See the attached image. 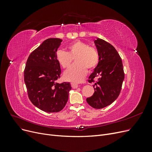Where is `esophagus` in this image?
<instances>
[{"instance_id": "34e87169", "label": "esophagus", "mask_w": 152, "mask_h": 152, "mask_svg": "<svg viewBox=\"0 0 152 152\" xmlns=\"http://www.w3.org/2000/svg\"><path fill=\"white\" fill-rule=\"evenodd\" d=\"M72 87H73V88L75 89V88H77V87H79V86H78V84H77L75 83H72Z\"/></svg>"}]
</instances>
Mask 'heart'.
Returning a JSON list of instances; mask_svg holds the SVG:
<instances>
[{
    "instance_id": "b5f03b06",
    "label": "heart",
    "mask_w": 152,
    "mask_h": 152,
    "mask_svg": "<svg viewBox=\"0 0 152 152\" xmlns=\"http://www.w3.org/2000/svg\"><path fill=\"white\" fill-rule=\"evenodd\" d=\"M58 62L63 68L71 65L73 59L75 58V65L68 68L64 73V78L68 81L80 82L87 74V70H94L99 63V54L94 48L77 40L68 45V52L63 50H58L56 53Z\"/></svg>"
}]
</instances>
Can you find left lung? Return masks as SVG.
Here are the masks:
<instances>
[{
  "mask_svg": "<svg viewBox=\"0 0 152 152\" xmlns=\"http://www.w3.org/2000/svg\"><path fill=\"white\" fill-rule=\"evenodd\" d=\"M94 44L99 54V63L89 77V82H94L93 95L86 101L91 107L96 109L104 108L112 104L121 93L124 72L120 55L112 45L98 38Z\"/></svg>",
  "mask_w": 152,
  "mask_h": 152,
  "instance_id": "8db88e82",
  "label": "left lung"
}]
</instances>
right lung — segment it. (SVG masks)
<instances>
[{
    "mask_svg": "<svg viewBox=\"0 0 152 152\" xmlns=\"http://www.w3.org/2000/svg\"><path fill=\"white\" fill-rule=\"evenodd\" d=\"M61 42L58 38L44 40L30 54L24 70L30 100L36 107L47 113L63 110L72 89L70 82H56L61 71L56 53Z\"/></svg>",
    "mask_w": 152,
    "mask_h": 152,
    "instance_id": "add662e5",
    "label": "right lung"
}]
</instances>
